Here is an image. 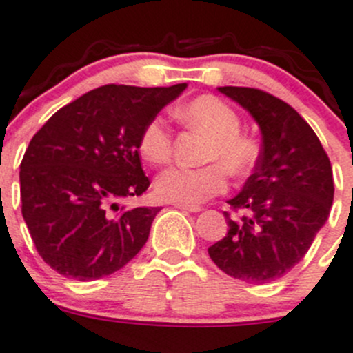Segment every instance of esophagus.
<instances>
[{
	"instance_id": "obj_1",
	"label": "esophagus",
	"mask_w": 353,
	"mask_h": 353,
	"mask_svg": "<svg viewBox=\"0 0 353 353\" xmlns=\"http://www.w3.org/2000/svg\"><path fill=\"white\" fill-rule=\"evenodd\" d=\"M174 208L185 210V212H190V213H198L203 210L201 206H198V205H183V203H174Z\"/></svg>"
}]
</instances>
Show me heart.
<instances>
[{"instance_id":"heart-1","label":"heart","mask_w":353,"mask_h":353,"mask_svg":"<svg viewBox=\"0 0 353 353\" xmlns=\"http://www.w3.org/2000/svg\"><path fill=\"white\" fill-rule=\"evenodd\" d=\"M174 115L190 128L208 134L203 150L205 166H171L155 179V194L164 201L196 205L224 192L228 174L245 176L261 155L257 140L241 132V119L234 108L216 96H199L176 108ZM138 150L150 164H163L171 157L173 134L164 117H154L143 125Z\"/></svg>"}]
</instances>
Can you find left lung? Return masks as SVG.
<instances>
[{
    "label": "left lung",
    "instance_id": "obj_1",
    "mask_svg": "<svg viewBox=\"0 0 353 353\" xmlns=\"http://www.w3.org/2000/svg\"><path fill=\"white\" fill-rule=\"evenodd\" d=\"M240 103L263 132V147L243 190L229 199L234 221L208 248L225 274L268 283L296 266L327 221L334 198L332 168L308 122L285 101L254 87H219Z\"/></svg>",
    "mask_w": 353,
    "mask_h": 353
}]
</instances>
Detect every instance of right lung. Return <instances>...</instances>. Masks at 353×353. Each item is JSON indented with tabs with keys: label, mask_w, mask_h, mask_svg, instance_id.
Returning a JSON list of instances; mask_svg holds the SVG:
<instances>
[{
	"label": "right lung",
	"mask_w": 353,
	"mask_h": 353,
	"mask_svg": "<svg viewBox=\"0 0 353 353\" xmlns=\"http://www.w3.org/2000/svg\"><path fill=\"white\" fill-rule=\"evenodd\" d=\"M185 87L108 83L57 110L31 138L21 163L22 216L52 270L98 280L143 248L161 208L117 201L150 185L138 138Z\"/></svg>",
	"instance_id": "1"
}]
</instances>
